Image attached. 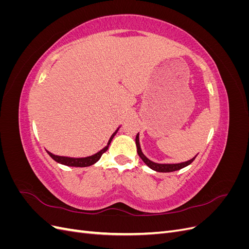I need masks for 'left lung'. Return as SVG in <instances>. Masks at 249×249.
<instances>
[{"label": "left lung", "instance_id": "obj_1", "mask_svg": "<svg viewBox=\"0 0 249 249\" xmlns=\"http://www.w3.org/2000/svg\"><path fill=\"white\" fill-rule=\"evenodd\" d=\"M135 141H136L137 153H138L139 157L141 158V160H142L143 162H144L150 169H153V170L158 171V172H172V171H177V170L182 169V168L188 166V165H190V164L194 161L195 158H196V156H197V155H196V156H195V157L193 158V159H191V160H189V161L183 162V163H178V164H159V163H155V162H153V161L148 160L147 158H146L144 155H143L142 150H141V148H140L139 134H137L136 140H135Z\"/></svg>", "mask_w": 249, "mask_h": 249}]
</instances>
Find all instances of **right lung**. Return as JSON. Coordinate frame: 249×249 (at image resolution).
<instances>
[{
    "label": "right lung",
    "mask_w": 249,
    "mask_h": 249,
    "mask_svg": "<svg viewBox=\"0 0 249 249\" xmlns=\"http://www.w3.org/2000/svg\"><path fill=\"white\" fill-rule=\"evenodd\" d=\"M118 129L112 134V136L108 142L107 146H105L102 150H100L99 153H96L92 156L90 157H86V158H69V157H61V156H56V155H53L52 153L48 152V154L50 155V157L52 158V159H54L56 162L60 163V164H63V165H66V166H73V167H87V166H90V165H93L94 163H96L97 161H99L101 159L102 155L107 152V149L110 145V143L113 139V137L115 136L116 133H117Z\"/></svg>",
    "instance_id": "obj_1"
}]
</instances>
